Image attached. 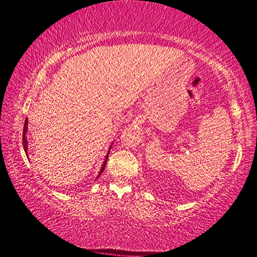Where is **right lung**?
<instances>
[{
    "mask_svg": "<svg viewBox=\"0 0 257 257\" xmlns=\"http://www.w3.org/2000/svg\"><path fill=\"white\" fill-rule=\"evenodd\" d=\"M26 132H27V118H26V120H25V123H24V129H23V147H24V150H25V152L27 154V140H26ZM109 152H110V148H109V151H108V155H109ZM108 155L106 156V159H105V161H103V165H102V167H101V169H100V172H99V174H101V172L105 170V167H106V162H107V159H108ZM99 174H98V176H99Z\"/></svg>",
    "mask_w": 257,
    "mask_h": 257,
    "instance_id": "right-lung-1",
    "label": "right lung"
}]
</instances>
